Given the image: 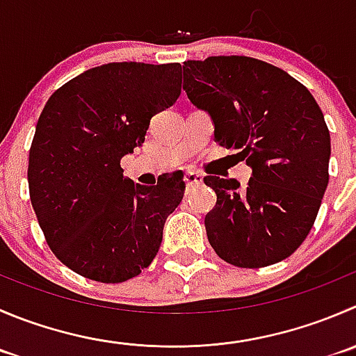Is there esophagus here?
<instances>
[{
    "instance_id": "34e87169",
    "label": "esophagus",
    "mask_w": 356,
    "mask_h": 356,
    "mask_svg": "<svg viewBox=\"0 0 356 356\" xmlns=\"http://www.w3.org/2000/svg\"><path fill=\"white\" fill-rule=\"evenodd\" d=\"M184 181L188 186H198L203 182V177L200 174H196V172H186Z\"/></svg>"
}]
</instances>
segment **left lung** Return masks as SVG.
<instances>
[{"mask_svg": "<svg viewBox=\"0 0 356 356\" xmlns=\"http://www.w3.org/2000/svg\"><path fill=\"white\" fill-rule=\"evenodd\" d=\"M186 95L213 123V139L252 168L236 179L207 175L217 203L205 217L216 254L240 268H262L298 250L329 184L330 134L305 85L252 57L184 62Z\"/></svg>", "mask_w": 356, "mask_h": 356, "instance_id": "8db88e82", "label": "left lung"}]
</instances>
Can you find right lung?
I'll list each match as a JSON object with an SVG mask.
<instances>
[{
  "label": "right lung",
  "mask_w": 356,
  "mask_h": 356,
  "mask_svg": "<svg viewBox=\"0 0 356 356\" xmlns=\"http://www.w3.org/2000/svg\"><path fill=\"white\" fill-rule=\"evenodd\" d=\"M181 64L111 62L48 99L29 151V195L51 252L81 277L120 284L160 250L184 175L140 186L120 161L143 146L149 122L181 94Z\"/></svg>",
  "instance_id": "1"
}]
</instances>
